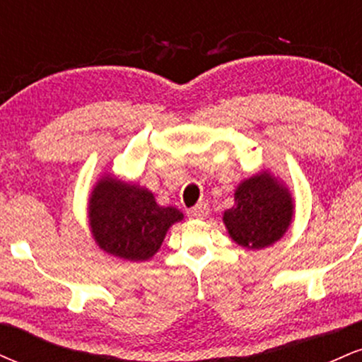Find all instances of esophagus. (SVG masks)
<instances>
[{"label": "esophagus", "instance_id": "1", "mask_svg": "<svg viewBox=\"0 0 362 362\" xmlns=\"http://www.w3.org/2000/svg\"><path fill=\"white\" fill-rule=\"evenodd\" d=\"M207 214H209V206H207L206 202H199V204H195L192 209H189V216L195 219H204Z\"/></svg>", "mask_w": 362, "mask_h": 362}]
</instances>
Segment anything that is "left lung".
I'll use <instances>...</instances> for the list:
<instances>
[{
  "label": "left lung",
  "mask_w": 362,
  "mask_h": 362,
  "mask_svg": "<svg viewBox=\"0 0 362 362\" xmlns=\"http://www.w3.org/2000/svg\"><path fill=\"white\" fill-rule=\"evenodd\" d=\"M293 209L288 187L269 172H260L236 187L235 206L224 211L223 223L235 243L262 250L284 236Z\"/></svg>",
  "instance_id": "1"
}]
</instances>
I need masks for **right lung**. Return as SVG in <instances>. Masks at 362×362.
I'll return each instance as SVG.
<instances>
[{
    "mask_svg": "<svg viewBox=\"0 0 362 362\" xmlns=\"http://www.w3.org/2000/svg\"><path fill=\"white\" fill-rule=\"evenodd\" d=\"M90 230L103 252L117 259H151L172 224L184 219L175 207L158 206L144 187L103 175L90 194Z\"/></svg>",
    "mask_w": 362,
    "mask_h": 362,
    "instance_id": "obj_1",
    "label": "right lung"
}]
</instances>
